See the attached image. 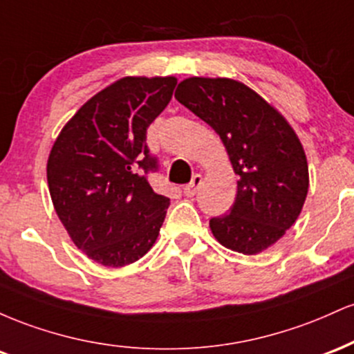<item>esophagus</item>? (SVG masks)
Instances as JSON below:
<instances>
[{
	"label": "esophagus",
	"instance_id": "34e87169",
	"mask_svg": "<svg viewBox=\"0 0 354 354\" xmlns=\"http://www.w3.org/2000/svg\"><path fill=\"white\" fill-rule=\"evenodd\" d=\"M201 183H203V176H201V174H194L193 180L189 181V185H186L185 188H183V193H185L188 198L194 196V194L198 193V189H200Z\"/></svg>",
	"mask_w": 354,
	"mask_h": 354
}]
</instances>
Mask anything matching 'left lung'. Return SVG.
<instances>
[{
  "label": "left lung",
  "mask_w": 354,
  "mask_h": 354,
  "mask_svg": "<svg viewBox=\"0 0 354 354\" xmlns=\"http://www.w3.org/2000/svg\"><path fill=\"white\" fill-rule=\"evenodd\" d=\"M174 98L221 138L238 191L230 213L209 219L219 245L243 254L273 246L295 225L310 186L303 145L286 118L245 83L191 76Z\"/></svg>",
  "instance_id": "obj_1"
}]
</instances>
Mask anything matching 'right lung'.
<instances>
[{
  "label": "right lung",
  "instance_id": "1",
  "mask_svg": "<svg viewBox=\"0 0 354 354\" xmlns=\"http://www.w3.org/2000/svg\"><path fill=\"white\" fill-rule=\"evenodd\" d=\"M174 76H124L81 106L48 156L51 201L71 241L89 259L121 268L151 250L169 198L154 193L146 129L168 106Z\"/></svg>",
  "mask_w": 354,
  "mask_h": 354
}]
</instances>
